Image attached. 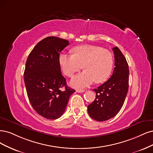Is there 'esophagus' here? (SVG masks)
Here are the masks:
<instances>
[{
  "instance_id": "1",
  "label": "esophagus",
  "mask_w": 153,
  "mask_h": 153,
  "mask_svg": "<svg viewBox=\"0 0 153 153\" xmlns=\"http://www.w3.org/2000/svg\"><path fill=\"white\" fill-rule=\"evenodd\" d=\"M76 91L77 93H83L84 91H85V90L82 89H76Z\"/></svg>"
}]
</instances>
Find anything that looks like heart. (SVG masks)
<instances>
[{
    "mask_svg": "<svg viewBox=\"0 0 153 153\" xmlns=\"http://www.w3.org/2000/svg\"><path fill=\"white\" fill-rule=\"evenodd\" d=\"M58 62L63 74L68 77L79 71L82 65L85 71L71 81L76 88L88 86L94 81L96 83L104 82L111 75L113 66V57L109 51L89 44L73 48L72 55L60 54Z\"/></svg>",
    "mask_w": 153,
    "mask_h": 153,
    "instance_id": "heart-1",
    "label": "heart"
}]
</instances>
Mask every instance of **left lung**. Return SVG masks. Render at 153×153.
Segmentation results:
<instances>
[{
	"instance_id": "left-lung-1",
	"label": "left lung",
	"mask_w": 153,
	"mask_h": 153,
	"mask_svg": "<svg viewBox=\"0 0 153 153\" xmlns=\"http://www.w3.org/2000/svg\"><path fill=\"white\" fill-rule=\"evenodd\" d=\"M114 68L112 75L97 89L95 100L88 106L90 116L98 121L114 117L121 110L128 91L129 68L125 57L117 47L112 48Z\"/></svg>"
}]
</instances>
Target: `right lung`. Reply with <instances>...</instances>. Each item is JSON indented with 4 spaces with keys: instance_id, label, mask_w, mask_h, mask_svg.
I'll list each match as a JSON object with an SVG mask.
<instances>
[{
    "instance_id": "add662e5",
    "label": "right lung",
    "mask_w": 153,
    "mask_h": 153,
    "mask_svg": "<svg viewBox=\"0 0 153 153\" xmlns=\"http://www.w3.org/2000/svg\"><path fill=\"white\" fill-rule=\"evenodd\" d=\"M68 44L66 39L48 37L37 44L26 62L24 82L29 101L37 114L48 120L62 116L76 91L67 86L58 62L60 53Z\"/></svg>"
}]
</instances>
